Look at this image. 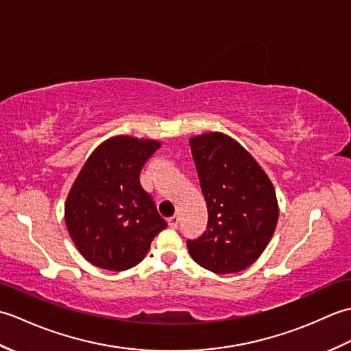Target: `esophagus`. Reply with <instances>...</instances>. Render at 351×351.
Segmentation results:
<instances>
[{"label": "esophagus", "mask_w": 351, "mask_h": 351, "mask_svg": "<svg viewBox=\"0 0 351 351\" xmlns=\"http://www.w3.org/2000/svg\"><path fill=\"white\" fill-rule=\"evenodd\" d=\"M167 223H169L170 228L176 229L178 225H180V217H178V215H171V217L167 220Z\"/></svg>", "instance_id": "obj_1"}]
</instances>
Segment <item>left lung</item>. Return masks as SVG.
Instances as JSON below:
<instances>
[{
  "instance_id": "left-lung-1",
  "label": "left lung",
  "mask_w": 351,
  "mask_h": 351,
  "mask_svg": "<svg viewBox=\"0 0 351 351\" xmlns=\"http://www.w3.org/2000/svg\"><path fill=\"white\" fill-rule=\"evenodd\" d=\"M208 208L206 230L187 247L196 263L217 274L252 265L270 243L279 206L271 181L245 149L221 132L190 138Z\"/></svg>"
}]
</instances>
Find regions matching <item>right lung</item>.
Returning a JSON list of instances; mask_svg holds the SVG:
<instances>
[{
  "label": "right lung",
  "mask_w": 351,
  "mask_h": 351,
  "mask_svg": "<svg viewBox=\"0 0 351 351\" xmlns=\"http://www.w3.org/2000/svg\"><path fill=\"white\" fill-rule=\"evenodd\" d=\"M160 141L117 136L95 149L66 199L72 241L88 263L111 271L137 265L167 226L140 184Z\"/></svg>",
  "instance_id": "obj_1"
}]
</instances>
